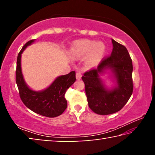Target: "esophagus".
Returning a JSON list of instances; mask_svg holds the SVG:
<instances>
[{
  "label": "esophagus",
  "mask_w": 155,
  "mask_h": 155,
  "mask_svg": "<svg viewBox=\"0 0 155 155\" xmlns=\"http://www.w3.org/2000/svg\"><path fill=\"white\" fill-rule=\"evenodd\" d=\"M81 77H82L81 73L80 72H77V73H76V78H77V79H78V80L81 79Z\"/></svg>",
  "instance_id": "esophagus-1"
}]
</instances>
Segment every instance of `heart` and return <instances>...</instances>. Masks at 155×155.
<instances>
[{
    "label": "heart",
    "mask_w": 155,
    "mask_h": 155,
    "mask_svg": "<svg viewBox=\"0 0 155 155\" xmlns=\"http://www.w3.org/2000/svg\"><path fill=\"white\" fill-rule=\"evenodd\" d=\"M72 54L76 58H85L88 67H94L101 61L106 53V46L103 42L84 40L74 43Z\"/></svg>",
    "instance_id": "obj_1"
}]
</instances>
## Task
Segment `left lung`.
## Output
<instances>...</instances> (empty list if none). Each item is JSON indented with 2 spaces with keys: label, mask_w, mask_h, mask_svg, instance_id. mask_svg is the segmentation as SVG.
<instances>
[{
  "label": "left lung",
  "mask_w": 155,
  "mask_h": 155,
  "mask_svg": "<svg viewBox=\"0 0 155 155\" xmlns=\"http://www.w3.org/2000/svg\"><path fill=\"white\" fill-rule=\"evenodd\" d=\"M111 54L102 59L97 68L83 74L89 107L98 115H109L121 110L133 94V63L124 46L112 40ZM110 68L114 73L118 87L111 91L104 87L99 74Z\"/></svg>",
  "instance_id": "obj_1"
}]
</instances>
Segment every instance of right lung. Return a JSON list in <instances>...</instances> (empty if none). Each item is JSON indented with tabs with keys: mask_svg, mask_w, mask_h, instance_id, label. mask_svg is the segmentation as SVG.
Wrapping results in <instances>:
<instances>
[{
	"mask_svg": "<svg viewBox=\"0 0 155 155\" xmlns=\"http://www.w3.org/2000/svg\"><path fill=\"white\" fill-rule=\"evenodd\" d=\"M34 40L27 41L21 49L17 57L15 81L21 101L31 111L48 117H55L61 115L67 108L65 98L66 91L76 81L74 71L57 78L49 87L41 91L31 90L26 85L21 72V54Z\"/></svg>",
	"mask_w": 155,
	"mask_h": 155,
	"instance_id": "obj_1",
	"label": "right lung"
}]
</instances>
